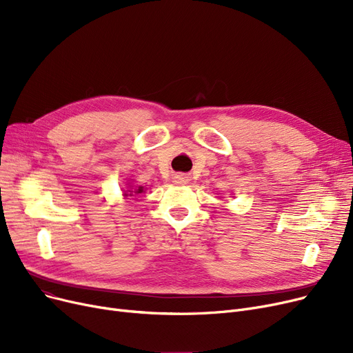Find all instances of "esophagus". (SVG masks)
I'll list each match as a JSON object with an SVG mask.
<instances>
[{
	"mask_svg": "<svg viewBox=\"0 0 353 353\" xmlns=\"http://www.w3.org/2000/svg\"><path fill=\"white\" fill-rule=\"evenodd\" d=\"M174 181L177 184H186L189 181V177L186 174H176L174 176Z\"/></svg>",
	"mask_w": 353,
	"mask_h": 353,
	"instance_id": "1",
	"label": "esophagus"
}]
</instances>
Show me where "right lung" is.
Listing matches in <instances>:
<instances>
[{
  "instance_id": "right-lung-1",
  "label": "right lung",
  "mask_w": 353,
  "mask_h": 353,
  "mask_svg": "<svg viewBox=\"0 0 353 353\" xmlns=\"http://www.w3.org/2000/svg\"><path fill=\"white\" fill-rule=\"evenodd\" d=\"M143 190H144V189H143V186H140V188H137V189L134 190V193H137V194H139V193H143ZM128 192L130 193V195L128 194ZM132 193H133V192H130V190H127V192L124 193V196H125V197H127V196H133Z\"/></svg>"
}]
</instances>
